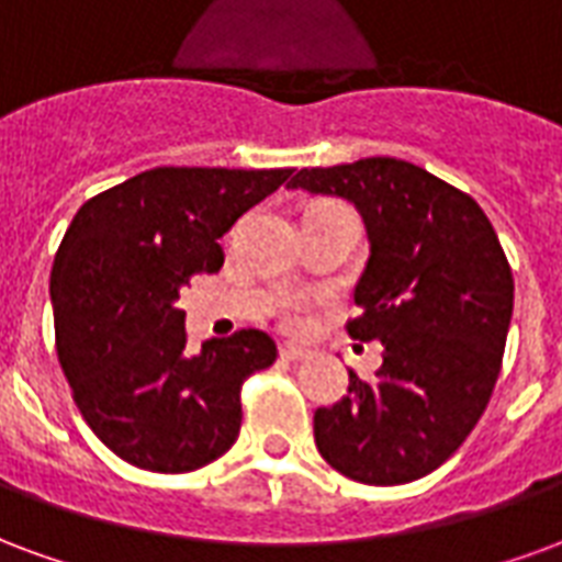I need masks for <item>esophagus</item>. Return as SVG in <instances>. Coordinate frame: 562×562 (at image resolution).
Segmentation results:
<instances>
[{
	"instance_id": "34e87169",
	"label": "esophagus",
	"mask_w": 562,
	"mask_h": 562,
	"mask_svg": "<svg viewBox=\"0 0 562 562\" xmlns=\"http://www.w3.org/2000/svg\"><path fill=\"white\" fill-rule=\"evenodd\" d=\"M278 353H281L284 362H302V359L308 356V350H302V347H296V344H281V350H278Z\"/></svg>"
}]
</instances>
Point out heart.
<instances>
[{
  "instance_id": "obj_1",
  "label": "heart",
  "mask_w": 562,
  "mask_h": 562,
  "mask_svg": "<svg viewBox=\"0 0 562 562\" xmlns=\"http://www.w3.org/2000/svg\"><path fill=\"white\" fill-rule=\"evenodd\" d=\"M284 323L286 326H293V329L305 326V323H308V305H305L302 299H286Z\"/></svg>"
}]
</instances>
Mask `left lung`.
Listing matches in <instances>:
<instances>
[{"label": "left lung", "mask_w": 562, "mask_h": 562, "mask_svg": "<svg viewBox=\"0 0 562 562\" xmlns=\"http://www.w3.org/2000/svg\"><path fill=\"white\" fill-rule=\"evenodd\" d=\"M290 188L347 196L371 257L356 341L383 344L374 380L350 371L338 404L314 413L317 449L366 485H404L458 452L488 407L503 366L515 281L476 200L401 158L305 167Z\"/></svg>", "instance_id": "8db88e82"}]
</instances>
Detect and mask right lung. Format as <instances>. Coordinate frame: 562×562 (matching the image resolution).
<instances>
[{
    "instance_id": "add662e5",
    "label": "right lung",
    "mask_w": 562,
    "mask_h": 562,
    "mask_svg": "<svg viewBox=\"0 0 562 562\" xmlns=\"http://www.w3.org/2000/svg\"><path fill=\"white\" fill-rule=\"evenodd\" d=\"M293 170L155 167L86 200L50 272L56 353L77 411L110 452L191 473L227 452L241 383L276 362L260 329L188 353L179 290L218 272V239Z\"/></svg>"
}]
</instances>
